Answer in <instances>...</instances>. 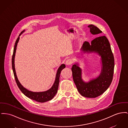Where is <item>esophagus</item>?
I'll return each mask as SVG.
<instances>
[{
	"mask_svg": "<svg viewBox=\"0 0 128 128\" xmlns=\"http://www.w3.org/2000/svg\"><path fill=\"white\" fill-rule=\"evenodd\" d=\"M72 60L71 59H68L66 61V64L67 65H70L72 63Z\"/></svg>",
	"mask_w": 128,
	"mask_h": 128,
	"instance_id": "esophagus-1",
	"label": "esophagus"
}]
</instances>
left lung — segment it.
<instances>
[{
  "label": "left lung",
  "mask_w": 128,
  "mask_h": 128,
  "mask_svg": "<svg viewBox=\"0 0 128 128\" xmlns=\"http://www.w3.org/2000/svg\"><path fill=\"white\" fill-rule=\"evenodd\" d=\"M88 27L93 35L102 32L93 24ZM81 50L84 53H97L101 56L102 67L100 75L88 82H84L82 80V70L77 64H74L72 68L73 79L79 93L86 98H96L108 89L113 80L114 64L111 46L107 38L104 36L94 38L91 41V44L85 41Z\"/></svg>",
  "instance_id": "obj_1"
}]
</instances>
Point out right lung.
I'll list each match as a JSON object with an SVG mask.
<instances>
[{
  "label": "right lung",
  "mask_w": 128,
  "mask_h": 128,
  "mask_svg": "<svg viewBox=\"0 0 128 128\" xmlns=\"http://www.w3.org/2000/svg\"><path fill=\"white\" fill-rule=\"evenodd\" d=\"M24 31V30L19 35V36L23 33ZM19 36L17 38L16 42H15L14 47V53L12 56V68L14 72V74L15 78V81L16 84L20 89V90L22 91L23 94L26 96L27 97L30 98V99L34 100L36 102H46L49 101L51 100H52L54 97L56 95V93L58 92V85L60 83V72L61 70L65 68L66 66L65 64H62L59 68L58 70L56 76V80L55 81L53 84V86L52 88L49 89V90H47L44 92H32L31 91L26 90L23 87V86L20 84L19 81L18 80V78L17 77V76L15 72V67H14V58H15V52L16 50V47L17 45V44L18 42V41L19 40Z\"/></svg>",
  "instance_id": "add662e5"
}]
</instances>
